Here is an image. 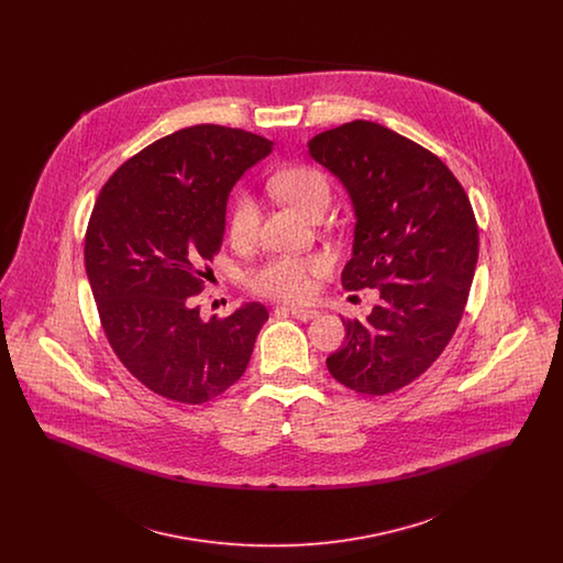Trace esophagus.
I'll list each match as a JSON object with an SVG mask.
<instances>
[{
    "label": "esophagus",
    "instance_id": "obj_1",
    "mask_svg": "<svg viewBox=\"0 0 563 563\" xmlns=\"http://www.w3.org/2000/svg\"><path fill=\"white\" fill-rule=\"evenodd\" d=\"M289 314L295 317L297 321H312V319H317L321 312L319 310H314V308H289Z\"/></svg>",
    "mask_w": 563,
    "mask_h": 563
}]
</instances>
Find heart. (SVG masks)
<instances>
[{
	"instance_id": "b5f03b06",
	"label": "heart",
	"mask_w": 563,
	"mask_h": 563,
	"mask_svg": "<svg viewBox=\"0 0 563 563\" xmlns=\"http://www.w3.org/2000/svg\"><path fill=\"white\" fill-rule=\"evenodd\" d=\"M272 189L294 205L303 214L314 213L319 207H329L331 184L327 175L314 166H291L274 175ZM260 223V207L249 196L241 194L230 217V234L234 241H249ZM327 269L324 257H295L278 255L251 269L246 280L255 294L272 299L301 301L314 291V278Z\"/></svg>"
}]
</instances>
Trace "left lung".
Segmentation results:
<instances>
[{"label": "left lung", "mask_w": 563, "mask_h": 563, "mask_svg": "<svg viewBox=\"0 0 563 563\" xmlns=\"http://www.w3.org/2000/svg\"><path fill=\"white\" fill-rule=\"evenodd\" d=\"M354 207L346 291L377 289L363 321L327 358L340 384L382 397L424 374L462 319L479 255L471 200L429 150L382 124L354 120L308 141Z\"/></svg>", "instance_id": "1"}]
</instances>
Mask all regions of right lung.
Returning <instances> with one entry per match:
<instances>
[{
  "instance_id": "obj_1",
  "label": "right lung",
  "mask_w": 563,
  "mask_h": 563,
  "mask_svg": "<svg viewBox=\"0 0 563 563\" xmlns=\"http://www.w3.org/2000/svg\"><path fill=\"white\" fill-rule=\"evenodd\" d=\"M272 141L198 124L124 162L101 189L84 262L122 365L170 401L200 405L241 379L268 310L260 301L202 321L194 295L225 232L228 196Z\"/></svg>"
}]
</instances>
